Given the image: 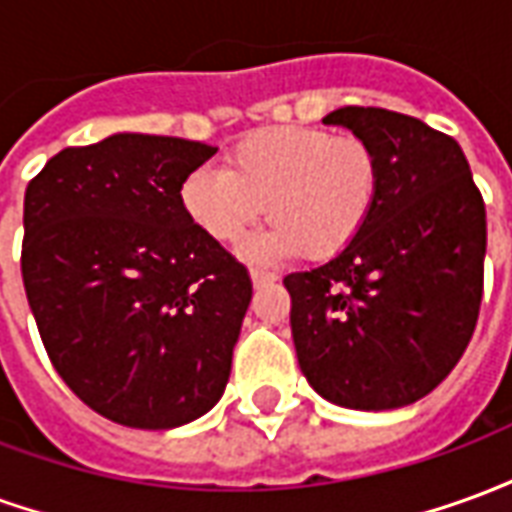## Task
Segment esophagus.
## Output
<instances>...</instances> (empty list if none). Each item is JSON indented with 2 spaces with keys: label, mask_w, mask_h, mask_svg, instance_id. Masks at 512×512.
Segmentation results:
<instances>
[{
  "label": "esophagus",
  "mask_w": 512,
  "mask_h": 512,
  "mask_svg": "<svg viewBox=\"0 0 512 512\" xmlns=\"http://www.w3.org/2000/svg\"><path fill=\"white\" fill-rule=\"evenodd\" d=\"M277 279L274 271H266V268H252V282H255L257 288H263V285H271Z\"/></svg>",
  "instance_id": "34e87169"
}]
</instances>
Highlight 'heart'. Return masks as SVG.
Wrapping results in <instances>:
<instances>
[{"mask_svg":"<svg viewBox=\"0 0 512 512\" xmlns=\"http://www.w3.org/2000/svg\"><path fill=\"white\" fill-rule=\"evenodd\" d=\"M381 164L356 134L274 126L238 139L222 172L194 169L180 183L189 222L216 244H241L266 211L257 257L304 252L334 257L354 244L376 211Z\"/></svg>","mask_w":512,"mask_h":512,"instance_id":"obj_1","label":"heart"}]
</instances>
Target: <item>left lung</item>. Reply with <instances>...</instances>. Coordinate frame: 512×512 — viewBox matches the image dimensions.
<instances>
[{
	"label": "left lung",
	"mask_w": 512,
	"mask_h": 512,
	"mask_svg": "<svg viewBox=\"0 0 512 512\" xmlns=\"http://www.w3.org/2000/svg\"><path fill=\"white\" fill-rule=\"evenodd\" d=\"M376 147V211L340 255L282 279L301 373L329 403L386 411L450 376L483 301L485 202L452 136L343 106L323 117Z\"/></svg>",
	"instance_id": "obj_1"
}]
</instances>
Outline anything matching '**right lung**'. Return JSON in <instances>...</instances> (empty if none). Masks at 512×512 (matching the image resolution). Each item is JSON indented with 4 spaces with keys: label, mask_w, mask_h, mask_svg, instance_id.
<instances>
[{
    "label": "right lung",
    "mask_w": 512,
    "mask_h": 512,
    "mask_svg": "<svg viewBox=\"0 0 512 512\" xmlns=\"http://www.w3.org/2000/svg\"><path fill=\"white\" fill-rule=\"evenodd\" d=\"M216 147L115 134L65 147L24 194L21 277L51 365L117 425L167 430L222 397L252 279L180 205Z\"/></svg>",
    "instance_id": "add662e5"
}]
</instances>
